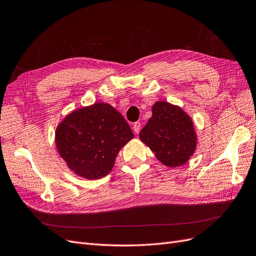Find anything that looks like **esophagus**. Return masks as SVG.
<instances>
[{"mask_svg": "<svg viewBox=\"0 0 256 256\" xmlns=\"http://www.w3.org/2000/svg\"><path fill=\"white\" fill-rule=\"evenodd\" d=\"M140 128H142V123H140L139 121H137V122H135L134 123V126H133V130H134V132L136 134H138L139 132H140Z\"/></svg>", "mask_w": 256, "mask_h": 256, "instance_id": "esophagus-1", "label": "esophagus"}]
</instances>
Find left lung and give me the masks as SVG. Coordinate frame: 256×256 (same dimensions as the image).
Segmentation results:
<instances>
[{"mask_svg": "<svg viewBox=\"0 0 256 256\" xmlns=\"http://www.w3.org/2000/svg\"><path fill=\"white\" fill-rule=\"evenodd\" d=\"M158 160L168 167H178L194 154L196 137L188 114L178 106L156 102L152 117L139 134Z\"/></svg>", "mask_w": 256, "mask_h": 256, "instance_id": "obj_1", "label": "left lung"}]
</instances>
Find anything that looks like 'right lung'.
<instances>
[{
    "instance_id": "add662e5",
    "label": "right lung",
    "mask_w": 256,
    "mask_h": 256,
    "mask_svg": "<svg viewBox=\"0 0 256 256\" xmlns=\"http://www.w3.org/2000/svg\"><path fill=\"white\" fill-rule=\"evenodd\" d=\"M134 137L110 104L96 103L68 114L56 130L57 150L68 167L88 180L108 174L121 148Z\"/></svg>"
}]
</instances>
